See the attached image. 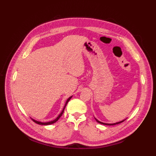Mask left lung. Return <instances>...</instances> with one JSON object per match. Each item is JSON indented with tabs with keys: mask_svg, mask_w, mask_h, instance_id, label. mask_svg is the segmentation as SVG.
Wrapping results in <instances>:
<instances>
[{
	"mask_svg": "<svg viewBox=\"0 0 156 156\" xmlns=\"http://www.w3.org/2000/svg\"><path fill=\"white\" fill-rule=\"evenodd\" d=\"M96 121H97L98 122H99V123H101V124H102V125H116V124H119V123H121V122H123L124 121H120V122H116V123H112V124H108V123H104V122H100L99 121H98L97 119H96Z\"/></svg>",
	"mask_w": 156,
	"mask_h": 156,
	"instance_id": "8db88e82",
	"label": "left lung"
}]
</instances>
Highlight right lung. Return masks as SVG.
<instances>
[{
  "instance_id": "right-lung-1",
  "label": "right lung",
  "mask_w": 156,
  "mask_h": 156,
  "mask_svg": "<svg viewBox=\"0 0 156 156\" xmlns=\"http://www.w3.org/2000/svg\"><path fill=\"white\" fill-rule=\"evenodd\" d=\"M71 98H72V97H69L68 100H67V101H66V105H65V106H64V108H63V110H62V112L59 115V116L58 117L56 118L55 120H54V121H50V122H39V121H35V120H34V119H32L33 121H34L35 123H37V124H39V125H51V124H53V123H54V122H55L56 121H57L58 119L61 117V116L62 115V114L64 113V109H65V107H66V106L67 105V104H68V102H69V101L71 99Z\"/></svg>"
}]
</instances>
